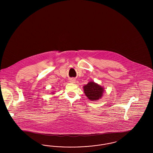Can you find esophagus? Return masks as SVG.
Returning a JSON list of instances; mask_svg holds the SVG:
<instances>
[{"label": "esophagus", "mask_w": 153, "mask_h": 153, "mask_svg": "<svg viewBox=\"0 0 153 153\" xmlns=\"http://www.w3.org/2000/svg\"><path fill=\"white\" fill-rule=\"evenodd\" d=\"M75 81H76V80L74 78H71L69 79V82H74Z\"/></svg>", "instance_id": "1"}]
</instances>
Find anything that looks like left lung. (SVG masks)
<instances>
[{
  "label": "left lung",
  "mask_w": 153,
  "mask_h": 153,
  "mask_svg": "<svg viewBox=\"0 0 153 153\" xmlns=\"http://www.w3.org/2000/svg\"><path fill=\"white\" fill-rule=\"evenodd\" d=\"M83 87L85 95L92 101L97 100L101 98L104 92V89L100 85L92 81L88 82Z\"/></svg>",
  "instance_id": "1"
}]
</instances>
